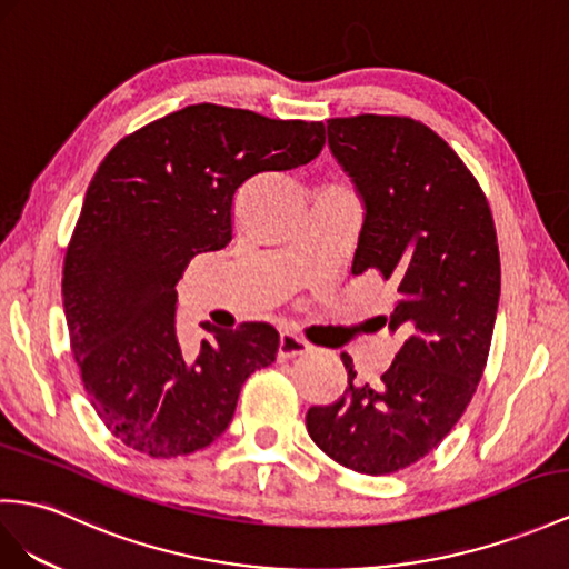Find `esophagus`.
Masks as SVG:
<instances>
[{
  "label": "esophagus",
  "mask_w": 569,
  "mask_h": 569,
  "mask_svg": "<svg viewBox=\"0 0 569 569\" xmlns=\"http://www.w3.org/2000/svg\"><path fill=\"white\" fill-rule=\"evenodd\" d=\"M310 351V343L302 341L296 333H281V341H279V360H290V358H298L305 356Z\"/></svg>",
  "instance_id": "34e87169"
}]
</instances>
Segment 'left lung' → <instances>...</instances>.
Segmentation results:
<instances>
[{
    "label": "left lung",
    "mask_w": 569,
    "mask_h": 569,
    "mask_svg": "<svg viewBox=\"0 0 569 569\" xmlns=\"http://www.w3.org/2000/svg\"><path fill=\"white\" fill-rule=\"evenodd\" d=\"M329 149L366 207L353 273L397 290L380 329L399 351L380 382L305 416L315 445L346 469L385 476L440 445L483 375L500 300V250L483 189L430 127L397 114L327 120Z\"/></svg>",
    "instance_id": "1"
}]
</instances>
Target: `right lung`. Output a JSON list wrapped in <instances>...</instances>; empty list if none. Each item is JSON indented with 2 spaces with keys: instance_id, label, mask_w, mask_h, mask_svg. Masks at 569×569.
Segmentation results:
<instances>
[{
  "instance_id": "1",
  "label": "right lung",
  "mask_w": 569,
  "mask_h": 569,
  "mask_svg": "<svg viewBox=\"0 0 569 569\" xmlns=\"http://www.w3.org/2000/svg\"><path fill=\"white\" fill-rule=\"evenodd\" d=\"M325 124L213 103L170 112L98 166L64 257L71 353L98 418L146 457L192 455L221 437L240 389L279 351L267 322L209 331L197 353L174 329L192 257L232 238V199L261 172L308 166Z\"/></svg>"
}]
</instances>
